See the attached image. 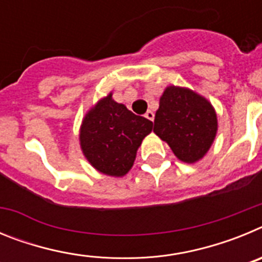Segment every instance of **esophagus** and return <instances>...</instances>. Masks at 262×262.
<instances>
[{"label":"esophagus","instance_id":"esophagus-1","mask_svg":"<svg viewBox=\"0 0 262 262\" xmlns=\"http://www.w3.org/2000/svg\"><path fill=\"white\" fill-rule=\"evenodd\" d=\"M145 118H147L148 120H152V122H154V119H155V113L152 110H148L147 113H145V115H144Z\"/></svg>","mask_w":262,"mask_h":262}]
</instances>
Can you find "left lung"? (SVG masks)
Segmentation results:
<instances>
[{"instance_id":"8db88e82","label":"left lung","mask_w":262,"mask_h":262,"mask_svg":"<svg viewBox=\"0 0 262 262\" xmlns=\"http://www.w3.org/2000/svg\"><path fill=\"white\" fill-rule=\"evenodd\" d=\"M154 133L170 147L178 160L198 163L216 136V111L209 99L194 90L169 85L160 97Z\"/></svg>"}]
</instances>
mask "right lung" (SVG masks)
Wrapping results in <instances>:
<instances>
[{
  "instance_id": "add662e5",
  "label": "right lung",
  "mask_w": 262,
  "mask_h": 262,
  "mask_svg": "<svg viewBox=\"0 0 262 262\" xmlns=\"http://www.w3.org/2000/svg\"><path fill=\"white\" fill-rule=\"evenodd\" d=\"M151 120L115 102L113 92L88 110L80 127V147L96 170L123 177L133 168L143 139L152 131Z\"/></svg>"
}]
</instances>
